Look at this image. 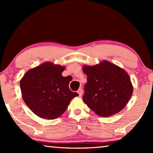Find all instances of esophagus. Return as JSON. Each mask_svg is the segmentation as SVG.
Listing matches in <instances>:
<instances>
[{"instance_id": "esophagus-1", "label": "esophagus", "mask_w": 153, "mask_h": 153, "mask_svg": "<svg viewBox=\"0 0 153 153\" xmlns=\"http://www.w3.org/2000/svg\"><path fill=\"white\" fill-rule=\"evenodd\" d=\"M77 93H78L79 97H81L82 94H83V90H82V88H79V89L78 90V91H77Z\"/></svg>"}]
</instances>
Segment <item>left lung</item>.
I'll return each instance as SVG.
<instances>
[{
    "instance_id": "obj_1",
    "label": "left lung",
    "mask_w": 153,
    "mask_h": 153,
    "mask_svg": "<svg viewBox=\"0 0 153 153\" xmlns=\"http://www.w3.org/2000/svg\"><path fill=\"white\" fill-rule=\"evenodd\" d=\"M82 69L87 76L82 98L90 109L100 117H109L126 107L134 88L123 69L104 60L93 66L85 65Z\"/></svg>"
}]
</instances>
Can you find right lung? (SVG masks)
<instances>
[{
    "label": "right lung",
    "instance_id": "obj_1",
    "mask_svg": "<svg viewBox=\"0 0 153 153\" xmlns=\"http://www.w3.org/2000/svg\"><path fill=\"white\" fill-rule=\"evenodd\" d=\"M65 69V66L45 62L29 69L21 79L23 100L38 117L47 120L60 117L71 99L78 96L69 90V78L62 76Z\"/></svg>",
    "mask_w": 153,
    "mask_h": 153
}]
</instances>
